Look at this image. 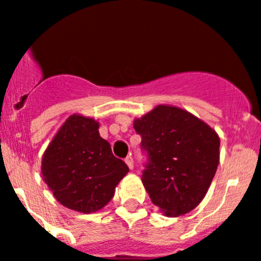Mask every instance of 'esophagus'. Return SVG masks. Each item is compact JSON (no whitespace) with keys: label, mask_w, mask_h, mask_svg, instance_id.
<instances>
[{"label":"esophagus","mask_w":261,"mask_h":261,"mask_svg":"<svg viewBox=\"0 0 261 261\" xmlns=\"http://www.w3.org/2000/svg\"><path fill=\"white\" fill-rule=\"evenodd\" d=\"M125 162H126V165H127V166H128V169H130V170L134 169V158L131 157V155L126 157Z\"/></svg>","instance_id":"34e87169"}]
</instances>
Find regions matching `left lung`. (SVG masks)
<instances>
[{"mask_svg":"<svg viewBox=\"0 0 261 261\" xmlns=\"http://www.w3.org/2000/svg\"><path fill=\"white\" fill-rule=\"evenodd\" d=\"M134 128L149 158L142 181L153 203L170 218L196 208L218 169L216 131L186 109L165 104L134 119Z\"/></svg>","mask_w":261,"mask_h":261,"instance_id":"1","label":"left lung"}]
</instances>
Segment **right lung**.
I'll return each mask as SVG.
<instances>
[{
  "instance_id": "right-lung-1",
  "label": "right lung",
  "mask_w": 261,
  "mask_h": 261,
  "mask_svg": "<svg viewBox=\"0 0 261 261\" xmlns=\"http://www.w3.org/2000/svg\"><path fill=\"white\" fill-rule=\"evenodd\" d=\"M43 181L58 202L82 214L100 210L128 172L111 144L99 134V122L72 114L46 148L41 162Z\"/></svg>"
}]
</instances>
